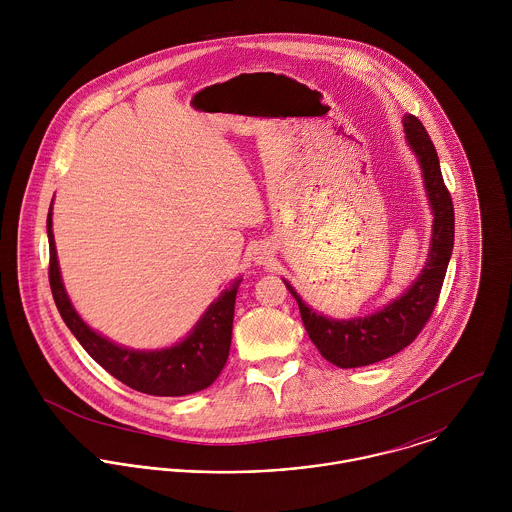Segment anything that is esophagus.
I'll return each mask as SVG.
<instances>
[{
	"instance_id": "obj_1",
	"label": "esophagus",
	"mask_w": 512,
	"mask_h": 512,
	"mask_svg": "<svg viewBox=\"0 0 512 512\" xmlns=\"http://www.w3.org/2000/svg\"><path fill=\"white\" fill-rule=\"evenodd\" d=\"M256 262H258V264H268V254H266V252H258Z\"/></svg>"
}]
</instances>
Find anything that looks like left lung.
I'll return each instance as SVG.
<instances>
[{"instance_id":"obj_1","label":"left lung","mask_w":512,"mask_h":512,"mask_svg":"<svg viewBox=\"0 0 512 512\" xmlns=\"http://www.w3.org/2000/svg\"><path fill=\"white\" fill-rule=\"evenodd\" d=\"M402 124L406 142L420 163L426 197L434 215L430 252L420 276L406 292L382 309L353 319H333L317 313L297 295L292 284L284 280L299 305L301 321L309 339L323 359L339 368L374 365L400 353L418 337L438 303L453 252V203L441 177L438 151L416 116L406 114Z\"/></svg>"}]
</instances>
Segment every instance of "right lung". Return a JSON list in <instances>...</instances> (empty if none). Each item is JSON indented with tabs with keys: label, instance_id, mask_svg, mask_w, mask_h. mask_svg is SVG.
Segmentation results:
<instances>
[{
	"label": "right lung",
	"instance_id": "right-lung-1",
	"mask_svg": "<svg viewBox=\"0 0 512 512\" xmlns=\"http://www.w3.org/2000/svg\"><path fill=\"white\" fill-rule=\"evenodd\" d=\"M47 236L51 254L49 282L57 309L82 349L104 370L126 386L151 396H187L209 388L219 378L230 351L234 303L242 278H236L230 288L220 293L219 299L207 307L195 327L179 343L155 351L128 349L96 333L74 309L57 258L53 203L47 217Z\"/></svg>",
	"mask_w": 512,
	"mask_h": 512
}]
</instances>
